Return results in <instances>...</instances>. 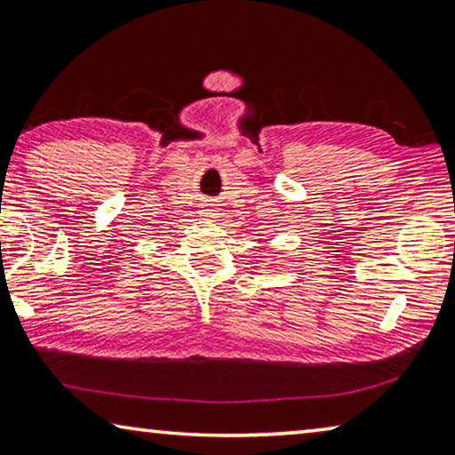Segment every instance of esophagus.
<instances>
[{"instance_id":"esophagus-1","label":"esophagus","mask_w":455,"mask_h":455,"mask_svg":"<svg viewBox=\"0 0 455 455\" xmlns=\"http://www.w3.org/2000/svg\"><path fill=\"white\" fill-rule=\"evenodd\" d=\"M203 214H209V217H211V214H214V209H212L211 204H204L203 206Z\"/></svg>"}]
</instances>
